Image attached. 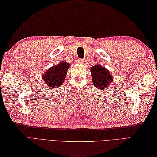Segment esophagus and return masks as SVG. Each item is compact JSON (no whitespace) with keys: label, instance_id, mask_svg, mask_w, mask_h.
I'll return each mask as SVG.
<instances>
[{"label":"esophagus","instance_id":"1","mask_svg":"<svg viewBox=\"0 0 157 157\" xmlns=\"http://www.w3.org/2000/svg\"><path fill=\"white\" fill-rule=\"evenodd\" d=\"M77 62L78 63H83L84 62V60L83 59H78Z\"/></svg>","mask_w":157,"mask_h":157}]
</instances>
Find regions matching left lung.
Listing matches in <instances>:
<instances>
[{"mask_svg":"<svg viewBox=\"0 0 157 157\" xmlns=\"http://www.w3.org/2000/svg\"><path fill=\"white\" fill-rule=\"evenodd\" d=\"M92 82L98 89L104 90L109 86L113 80L110 71L100 65H94L91 67Z\"/></svg>","mask_w":157,"mask_h":157,"instance_id":"left-lung-1","label":"left lung"}]
</instances>
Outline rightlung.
<instances>
[{
  "label": "right lung",
  "mask_w": 157,
  "mask_h": 157,
  "mask_svg": "<svg viewBox=\"0 0 157 157\" xmlns=\"http://www.w3.org/2000/svg\"><path fill=\"white\" fill-rule=\"evenodd\" d=\"M69 66L67 62H61L47 71L42 76L46 86L51 89L59 88L65 81Z\"/></svg>",
  "instance_id": "1"
}]
</instances>
